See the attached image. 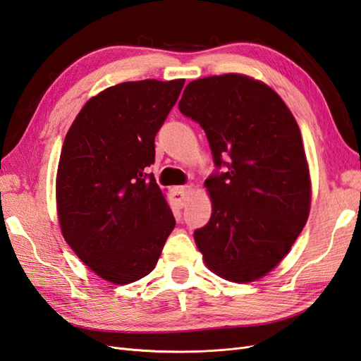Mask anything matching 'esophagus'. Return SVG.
Instances as JSON below:
<instances>
[{"label":"esophagus","instance_id":"obj_1","mask_svg":"<svg viewBox=\"0 0 361 361\" xmlns=\"http://www.w3.org/2000/svg\"><path fill=\"white\" fill-rule=\"evenodd\" d=\"M191 192V187L190 185H183V187H174L173 188V200L176 202L178 207H183L187 202V197Z\"/></svg>","mask_w":361,"mask_h":361}]
</instances>
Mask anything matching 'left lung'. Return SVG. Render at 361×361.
<instances>
[{"label":"left lung","instance_id":"left-lung-1","mask_svg":"<svg viewBox=\"0 0 361 361\" xmlns=\"http://www.w3.org/2000/svg\"><path fill=\"white\" fill-rule=\"evenodd\" d=\"M179 110L204 128L217 169L205 180L213 213L195 231L197 248L217 276L257 280L286 256L310 214L297 122L274 90L235 73L190 82Z\"/></svg>","mask_w":361,"mask_h":361}]
</instances>
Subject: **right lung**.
I'll return each mask as SVG.
<instances>
[{
	"mask_svg": "<svg viewBox=\"0 0 361 361\" xmlns=\"http://www.w3.org/2000/svg\"><path fill=\"white\" fill-rule=\"evenodd\" d=\"M185 79L122 82L87 102L61 152L56 202L61 230L94 274L126 285L150 274L176 225L145 173L154 137Z\"/></svg>",
	"mask_w": 361,
	"mask_h": 361,
	"instance_id": "add662e5",
	"label": "right lung"
}]
</instances>
